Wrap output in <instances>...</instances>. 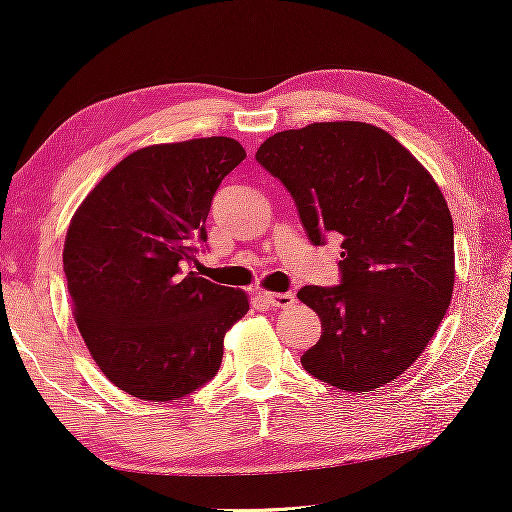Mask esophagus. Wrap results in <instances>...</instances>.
Returning a JSON list of instances; mask_svg holds the SVG:
<instances>
[{
    "label": "esophagus",
    "instance_id": "1",
    "mask_svg": "<svg viewBox=\"0 0 512 512\" xmlns=\"http://www.w3.org/2000/svg\"><path fill=\"white\" fill-rule=\"evenodd\" d=\"M263 301L274 308H288L295 304V295L292 292H263Z\"/></svg>",
    "mask_w": 512,
    "mask_h": 512
}]
</instances>
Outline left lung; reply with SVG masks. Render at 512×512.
Returning <instances> with one entry per match:
<instances>
[{
  "label": "left lung",
  "instance_id": "1",
  "mask_svg": "<svg viewBox=\"0 0 512 512\" xmlns=\"http://www.w3.org/2000/svg\"><path fill=\"white\" fill-rule=\"evenodd\" d=\"M256 161L290 192L313 245L342 238L338 286L297 292L322 322L304 370L347 392L395 381L429 345L454 290V222L438 183L365 122L274 133Z\"/></svg>",
  "mask_w": 512,
  "mask_h": 512
}]
</instances>
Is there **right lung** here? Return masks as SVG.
<instances>
[{
  "label": "right lung",
  "instance_id": "right-lung-1",
  "mask_svg": "<svg viewBox=\"0 0 512 512\" xmlns=\"http://www.w3.org/2000/svg\"><path fill=\"white\" fill-rule=\"evenodd\" d=\"M233 138L152 145L117 163L67 229L63 270L74 320L106 379L131 397L172 401L220 370L224 333L247 295L195 263L215 190L245 161Z\"/></svg>",
  "mask_w": 512,
  "mask_h": 512
}]
</instances>
